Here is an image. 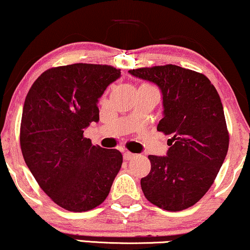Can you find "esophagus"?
I'll return each mask as SVG.
<instances>
[{"label": "esophagus", "mask_w": 250, "mask_h": 250, "mask_svg": "<svg viewBox=\"0 0 250 250\" xmlns=\"http://www.w3.org/2000/svg\"><path fill=\"white\" fill-rule=\"evenodd\" d=\"M134 157H135V154L131 153V152H129V151H125V152L123 153V158H125V160H131Z\"/></svg>", "instance_id": "esophagus-1"}]
</instances>
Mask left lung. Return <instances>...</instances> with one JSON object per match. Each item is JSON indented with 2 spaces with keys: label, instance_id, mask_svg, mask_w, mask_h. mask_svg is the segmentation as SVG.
I'll return each mask as SVG.
<instances>
[{
  "label": "left lung",
  "instance_id": "left-lung-1",
  "mask_svg": "<svg viewBox=\"0 0 250 250\" xmlns=\"http://www.w3.org/2000/svg\"><path fill=\"white\" fill-rule=\"evenodd\" d=\"M162 91L163 119L157 130L170 135L166 156H148L141 180L145 197L160 209L181 211L209 190L229 150L223 104L203 74L167 64L129 70Z\"/></svg>",
  "mask_w": 250,
  "mask_h": 250
}]
</instances>
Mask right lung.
Instances as JSON below:
<instances>
[{
    "label": "right lung",
    "mask_w": 250,
    "mask_h": 250,
    "mask_svg": "<svg viewBox=\"0 0 250 250\" xmlns=\"http://www.w3.org/2000/svg\"><path fill=\"white\" fill-rule=\"evenodd\" d=\"M120 77L110 65L75 63L42 72L28 91L21 153L40 188L63 209L82 212L102 204L121 168L119 150L83 136L99 121V98Z\"/></svg>",
    "instance_id": "right-lung-1"
}]
</instances>
